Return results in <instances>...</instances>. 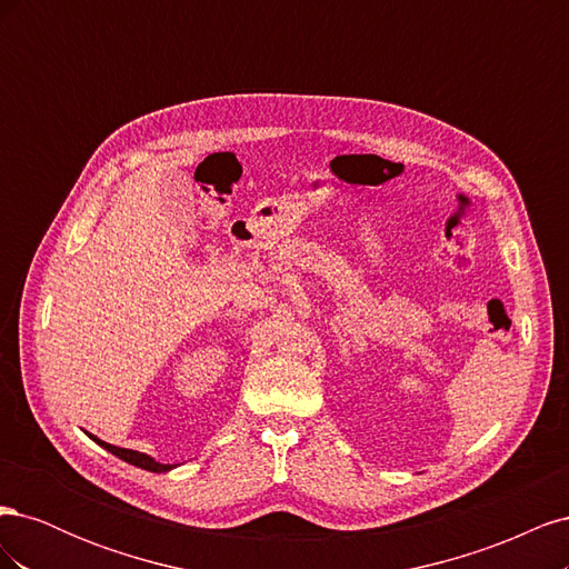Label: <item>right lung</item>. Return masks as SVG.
Here are the masks:
<instances>
[{"label": "right lung", "mask_w": 569, "mask_h": 569, "mask_svg": "<svg viewBox=\"0 0 569 569\" xmlns=\"http://www.w3.org/2000/svg\"><path fill=\"white\" fill-rule=\"evenodd\" d=\"M90 439H92V441H97V443L101 446V449H107L109 453H113L116 458H120V460H126V462L134 465V468H142V470H149V472H168V470H173V468H176V465L159 462V460H153L151 456H147V453H140V451L120 449V446H113V443L101 441V439H97V437H92V435H90Z\"/></svg>", "instance_id": "add662e5"}]
</instances>
